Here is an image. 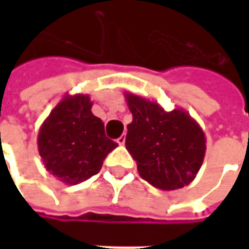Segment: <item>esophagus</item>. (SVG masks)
<instances>
[{
	"label": "esophagus",
	"instance_id": "esophagus-1",
	"mask_svg": "<svg viewBox=\"0 0 249 249\" xmlns=\"http://www.w3.org/2000/svg\"><path fill=\"white\" fill-rule=\"evenodd\" d=\"M125 140H126V136L121 135L119 139H117V144H119V145H124Z\"/></svg>",
	"mask_w": 249,
	"mask_h": 249
}]
</instances>
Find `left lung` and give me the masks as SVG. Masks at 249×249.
I'll use <instances>...</instances> for the list:
<instances>
[{
	"mask_svg": "<svg viewBox=\"0 0 249 249\" xmlns=\"http://www.w3.org/2000/svg\"><path fill=\"white\" fill-rule=\"evenodd\" d=\"M133 116L125 145L145 181L162 191L191 184L205 156V135L185 109L167 112L156 101L125 93Z\"/></svg>",
	"mask_w": 249,
	"mask_h": 249,
	"instance_id": "left-lung-1",
	"label": "left lung"
}]
</instances>
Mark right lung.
I'll return each instance as SVG.
<instances>
[{
	"mask_svg": "<svg viewBox=\"0 0 249 249\" xmlns=\"http://www.w3.org/2000/svg\"><path fill=\"white\" fill-rule=\"evenodd\" d=\"M89 94H65L38 130L44 167L61 183L76 185L100 172L117 146L105 136L104 123L92 113Z\"/></svg>",
	"mask_w": 249,
	"mask_h": 249,
	"instance_id": "add662e5",
	"label": "right lung"
}]
</instances>
